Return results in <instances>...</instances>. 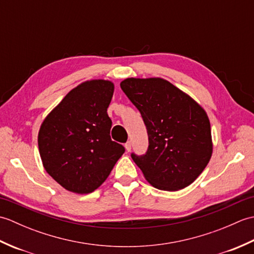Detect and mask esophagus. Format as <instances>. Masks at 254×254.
I'll use <instances>...</instances> for the list:
<instances>
[{
    "label": "esophagus",
    "mask_w": 254,
    "mask_h": 254,
    "mask_svg": "<svg viewBox=\"0 0 254 254\" xmlns=\"http://www.w3.org/2000/svg\"><path fill=\"white\" fill-rule=\"evenodd\" d=\"M124 146H126V149H127V152H131V148H132V144H131V142L128 141V142H127L126 143V145H124Z\"/></svg>",
    "instance_id": "esophagus-1"
}]
</instances>
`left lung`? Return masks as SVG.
Wrapping results in <instances>:
<instances>
[{"label":"left lung","instance_id":"1","mask_svg":"<svg viewBox=\"0 0 254 254\" xmlns=\"http://www.w3.org/2000/svg\"><path fill=\"white\" fill-rule=\"evenodd\" d=\"M120 86L141 112L147 128V152L131 155L145 179L164 191L190 186L212 157L206 112L190 96L163 78L131 77L122 80Z\"/></svg>","mask_w":254,"mask_h":254}]
</instances>
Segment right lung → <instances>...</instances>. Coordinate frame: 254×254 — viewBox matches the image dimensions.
I'll use <instances>...</instances> for the list:
<instances>
[{"instance_id": "add662e5", "label": "right lung", "mask_w": 254, "mask_h": 254, "mask_svg": "<svg viewBox=\"0 0 254 254\" xmlns=\"http://www.w3.org/2000/svg\"><path fill=\"white\" fill-rule=\"evenodd\" d=\"M115 85L93 79L73 88L42 122L38 147L46 171L67 191L99 188L124 153L110 137L107 113Z\"/></svg>"}]
</instances>
